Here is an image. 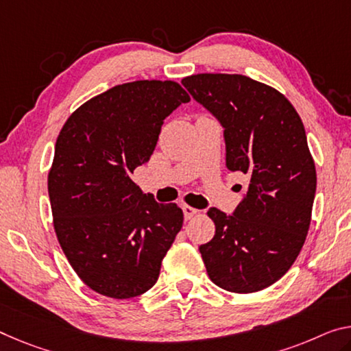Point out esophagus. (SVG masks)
Instances as JSON below:
<instances>
[{"label": "esophagus", "instance_id": "esophagus-1", "mask_svg": "<svg viewBox=\"0 0 351 351\" xmlns=\"http://www.w3.org/2000/svg\"><path fill=\"white\" fill-rule=\"evenodd\" d=\"M182 210H183V217H185L186 221H190L194 217V215H197V210L190 207V206H186V204H183Z\"/></svg>", "mask_w": 351, "mask_h": 351}]
</instances>
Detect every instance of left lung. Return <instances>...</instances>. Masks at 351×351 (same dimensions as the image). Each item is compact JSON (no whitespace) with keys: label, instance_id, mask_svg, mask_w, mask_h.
<instances>
[{"label":"left lung","instance_id":"obj_1","mask_svg":"<svg viewBox=\"0 0 351 351\" xmlns=\"http://www.w3.org/2000/svg\"><path fill=\"white\" fill-rule=\"evenodd\" d=\"M182 84L223 125L228 169L250 177L234 213L207 212L215 235L199 251L208 278L228 292H258L289 271L309 230L317 174L304 125L279 90L245 75Z\"/></svg>","mask_w":351,"mask_h":351}]
</instances>
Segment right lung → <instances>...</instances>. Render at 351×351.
Listing matches in <instances>:
<instances>
[{"label":"right lung","instance_id":"obj_1","mask_svg":"<svg viewBox=\"0 0 351 351\" xmlns=\"http://www.w3.org/2000/svg\"><path fill=\"white\" fill-rule=\"evenodd\" d=\"M186 101L176 82L119 84L80 106L59 133L48 172L53 226L75 273L97 293L127 300L157 282L183 212L155 202L132 174Z\"/></svg>","mask_w":351,"mask_h":351}]
</instances>
